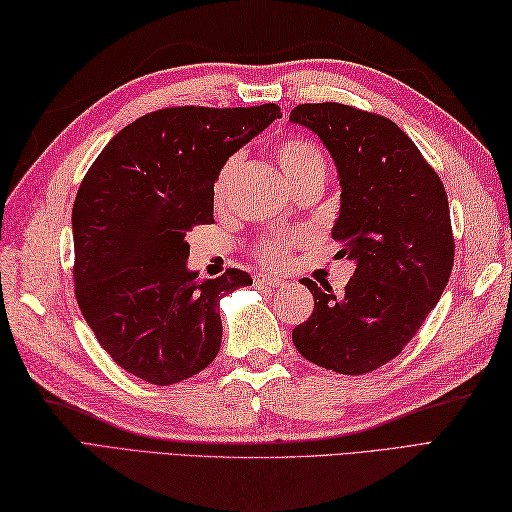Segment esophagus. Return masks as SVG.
Wrapping results in <instances>:
<instances>
[{"label":"esophagus","instance_id":"34e87169","mask_svg":"<svg viewBox=\"0 0 512 512\" xmlns=\"http://www.w3.org/2000/svg\"><path fill=\"white\" fill-rule=\"evenodd\" d=\"M256 284L271 286V289H282L286 282L282 278H276V276H256Z\"/></svg>","mask_w":512,"mask_h":512}]
</instances>
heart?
Here are the masks:
<instances>
[{
    "instance_id": "obj_1",
    "label": "heart",
    "mask_w": 512,
    "mask_h": 512,
    "mask_svg": "<svg viewBox=\"0 0 512 512\" xmlns=\"http://www.w3.org/2000/svg\"><path fill=\"white\" fill-rule=\"evenodd\" d=\"M276 158L280 162V167L284 171V176L289 182L306 176V173L313 171H326V162H323V156L319 152V147L315 143H310L306 139H286L276 147ZM236 167H239V156H230L226 162H223L215 186H213V199L219 206L223 199H226L230 180L234 176ZM291 239H273L265 247V258H269L271 263H282L291 249Z\"/></svg>"
}]
</instances>
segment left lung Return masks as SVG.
<instances>
[{
	"label": "left lung",
	"mask_w": 512,
	"mask_h": 512,
	"mask_svg": "<svg viewBox=\"0 0 512 512\" xmlns=\"http://www.w3.org/2000/svg\"><path fill=\"white\" fill-rule=\"evenodd\" d=\"M291 123L313 130L341 184L332 239L354 263L341 295L302 284L313 315L293 330L310 363L360 376L389 363L439 302L454 265L450 206L443 182L391 119L345 104H302Z\"/></svg>",
	"instance_id": "1"
}]
</instances>
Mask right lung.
<instances>
[{
    "label": "right lung",
    "mask_w": 512,
    "mask_h": 512,
    "mask_svg": "<svg viewBox=\"0 0 512 512\" xmlns=\"http://www.w3.org/2000/svg\"><path fill=\"white\" fill-rule=\"evenodd\" d=\"M280 117L276 104L162 108L110 139L84 176L71 215L78 306L132 376L169 386L219 354L221 297L252 278L197 282L186 234L215 221L223 162Z\"/></svg>",
    "instance_id": "right-lung-1"
}]
</instances>
